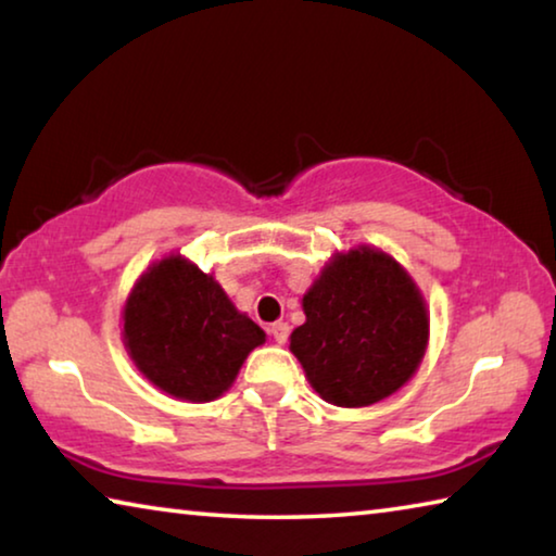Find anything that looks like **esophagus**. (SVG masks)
Segmentation results:
<instances>
[{
	"label": "esophagus",
	"instance_id": "esophagus-1",
	"mask_svg": "<svg viewBox=\"0 0 556 556\" xmlns=\"http://www.w3.org/2000/svg\"><path fill=\"white\" fill-rule=\"evenodd\" d=\"M269 336L275 338V343H287V338H289V324H285V321H277V324H271L269 326Z\"/></svg>",
	"mask_w": 556,
	"mask_h": 556
}]
</instances>
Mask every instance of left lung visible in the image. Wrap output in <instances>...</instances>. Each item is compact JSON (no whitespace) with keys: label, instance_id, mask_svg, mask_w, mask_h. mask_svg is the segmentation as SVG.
<instances>
[{"label":"left lung","instance_id":"1","mask_svg":"<svg viewBox=\"0 0 556 556\" xmlns=\"http://www.w3.org/2000/svg\"><path fill=\"white\" fill-rule=\"evenodd\" d=\"M306 321L289 336L306 380L336 407H370L419 370L429 312L417 281L372 244L336 252L301 299Z\"/></svg>","mask_w":556,"mask_h":556}]
</instances>
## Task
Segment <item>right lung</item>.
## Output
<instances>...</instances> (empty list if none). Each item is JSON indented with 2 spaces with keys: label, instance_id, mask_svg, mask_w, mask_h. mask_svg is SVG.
<instances>
[{
  "label": "right lung",
  "instance_id": "add662e5",
  "mask_svg": "<svg viewBox=\"0 0 556 556\" xmlns=\"http://www.w3.org/2000/svg\"><path fill=\"white\" fill-rule=\"evenodd\" d=\"M267 333L191 260L149 265L122 306V343L144 378L184 402H213Z\"/></svg>",
  "mask_w": 556,
  "mask_h": 556
}]
</instances>
